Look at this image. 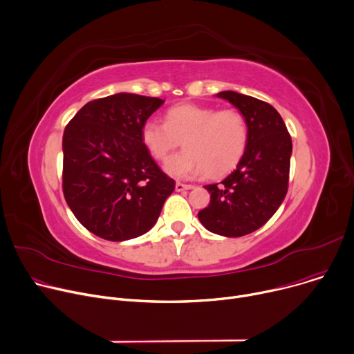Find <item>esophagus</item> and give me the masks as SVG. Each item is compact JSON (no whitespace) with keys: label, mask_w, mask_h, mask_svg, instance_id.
Instances as JSON below:
<instances>
[{"label":"esophagus","mask_w":354,"mask_h":354,"mask_svg":"<svg viewBox=\"0 0 354 354\" xmlns=\"http://www.w3.org/2000/svg\"><path fill=\"white\" fill-rule=\"evenodd\" d=\"M194 185H192V184H184V183H180V181H177L176 183V192H184V190H192Z\"/></svg>","instance_id":"obj_1"}]
</instances>
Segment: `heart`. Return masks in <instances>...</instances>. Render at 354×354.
<instances>
[{
    "mask_svg": "<svg viewBox=\"0 0 354 354\" xmlns=\"http://www.w3.org/2000/svg\"><path fill=\"white\" fill-rule=\"evenodd\" d=\"M144 147L156 160H165L183 141L184 151L170 157L164 170L171 177L192 180L218 177L232 171L244 156L248 130L237 110L184 102L167 110L164 122L145 120L141 127Z\"/></svg>",
    "mask_w": 354,
    "mask_h": 354,
    "instance_id": "1",
    "label": "heart"
}]
</instances>
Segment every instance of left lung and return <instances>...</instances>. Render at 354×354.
Wrapping results in <instances>:
<instances>
[{
    "label": "left lung",
    "instance_id": "obj_1",
    "mask_svg": "<svg viewBox=\"0 0 354 354\" xmlns=\"http://www.w3.org/2000/svg\"><path fill=\"white\" fill-rule=\"evenodd\" d=\"M216 95L243 114L248 140L237 169L221 183L204 185L210 193V204L198 212V220L214 234L241 237L264 225L283 203L292 137L281 115L268 102L236 91Z\"/></svg>",
    "mask_w": 354,
    "mask_h": 354
}]
</instances>
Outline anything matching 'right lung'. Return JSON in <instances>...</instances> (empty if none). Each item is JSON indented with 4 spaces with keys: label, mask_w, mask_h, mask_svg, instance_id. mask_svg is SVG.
Returning <instances> with one entry per match:
<instances>
[{
    "label": "right lung",
    "mask_w": 354,
    "mask_h": 354,
    "mask_svg": "<svg viewBox=\"0 0 354 354\" xmlns=\"http://www.w3.org/2000/svg\"><path fill=\"white\" fill-rule=\"evenodd\" d=\"M164 100L118 93L87 102L62 136V192L93 234L126 241L156 224L176 183L141 140L145 120Z\"/></svg>",
    "instance_id": "1"
}]
</instances>
